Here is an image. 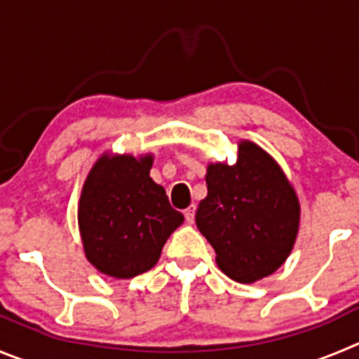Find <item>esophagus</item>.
<instances>
[{
    "label": "esophagus",
    "mask_w": 359,
    "mask_h": 359,
    "mask_svg": "<svg viewBox=\"0 0 359 359\" xmlns=\"http://www.w3.org/2000/svg\"><path fill=\"white\" fill-rule=\"evenodd\" d=\"M195 212H196L195 205H189L186 210H184V217H186L187 223H193V221H195Z\"/></svg>",
    "instance_id": "1"
}]
</instances>
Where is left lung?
I'll use <instances>...</instances> for the list:
<instances>
[{
  "mask_svg": "<svg viewBox=\"0 0 359 359\" xmlns=\"http://www.w3.org/2000/svg\"><path fill=\"white\" fill-rule=\"evenodd\" d=\"M196 226L221 271L239 283L273 274L290 255L299 229L296 191L276 161L255 143H239L233 166L209 164Z\"/></svg>",
  "mask_w": 359,
  "mask_h": 359,
  "instance_id": "8db88e82",
  "label": "left lung"
}]
</instances>
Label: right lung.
Segmentation results:
<instances>
[{"mask_svg": "<svg viewBox=\"0 0 359 359\" xmlns=\"http://www.w3.org/2000/svg\"><path fill=\"white\" fill-rule=\"evenodd\" d=\"M152 156H102L88 173L79 200L86 259L111 278H134L157 264L184 216L150 179Z\"/></svg>", "mask_w": 359, "mask_h": 359, "instance_id": "add662e5", "label": "right lung"}]
</instances>
